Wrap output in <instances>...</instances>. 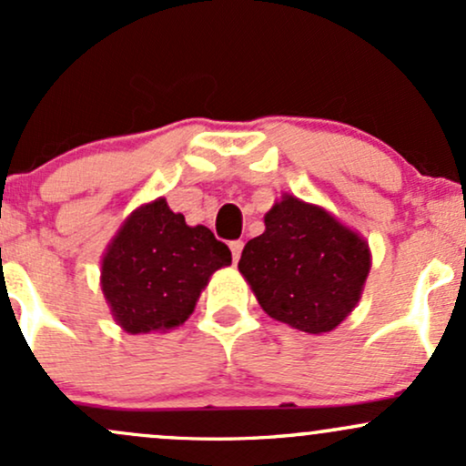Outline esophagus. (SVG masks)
Instances as JSON below:
<instances>
[{
	"instance_id": "esophagus-1",
	"label": "esophagus",
	"mask_w": 466,
	"mask_h": 466,
	"mask_svg": "<svg viewBox=\"0 0 466 466\" xmlns=\"http://www.w3.org/2000/svg\"><path fill=\"white\" fill-rule=\"evenodd\" d=\"M229 249H232V258L234 263H237L240 258V251H243V240H232V243H229Z\"/></svg>"
}]
</instances>
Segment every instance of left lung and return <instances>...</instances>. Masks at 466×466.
Returning <instances> with one entry per match:
<instances>
[{
    "instance_id": "obj_1",
    "label": "left lung",
    "mask_w": 466,
    "mask_h": 466,
    "mask_svg": "<svg viewBox=\"0 0 466 466\" xmlns=\"http://www.w3.org/2000/svg\"><path fill=\"white\" fill-rule=\"evenodd\" d=\"M238 271L269 318L322 335L360 302L370 249L324 208L285 195L265 215V232L248 240Z\"/></svg>"
}]
</instances>
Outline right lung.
Returning <instances> with one entry per match:
<instances>
[{
  "label": "right lung",
  "instance_id": "obj_1",
  "mask_svg": "<svg viewBox=\"0 0 466 466\" xmlns=\"http://www.w3.org/2000/svg\"><path fill=\"white\" fill-rule=\"evenodd\" d=\"M232 251L206 226H186L166 199L144 203L122 223L103 256L100 285L127 333L170 330L195 311L203 287Z\"/></svg>",
  "mask_w": 466,
  "mask_h": 466
}]
</instances>
